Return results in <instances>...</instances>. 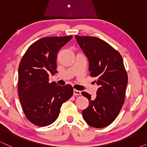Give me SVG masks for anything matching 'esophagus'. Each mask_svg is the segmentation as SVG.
<instances>
[{"mask_svg": "<svg viewBox=\"0 0 147 147\" xmlns=\"http://www.w3.org/2000/svg\"><path fill=\"white\" fill-rule=\"evenodd\" d=\"M73 94H74V95H75V96H80L81 94V92H80V91H79V90H74Z\"/></svg>", "mask_w": 147, "mask_h": 147, "instance_id": "obj_1", "label": "esophagus"}]
</instances>
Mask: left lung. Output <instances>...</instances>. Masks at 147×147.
Wrapping results in <instances>:
<instances>
[{
    "mask_svg": "<svg viewBox=\"0 0 147 147\" xmlns=\"http://www.w3.org/2000/svg\"><path fill=\"white\" fill-rule=\"evenodd\" d=\"M78 44L89 60L90 76L96 78L100 87L94 100L88 93L81 94L90 101L82 111L83 119L90 126L107 127L112 123L125 101L127 74L119 51L95 36H75Z\"/></svg>",
    "mask_w": 147,
    "mask_h": 147,
    "instance_id": "1",
    "label": "left lung"
}]
</instances>
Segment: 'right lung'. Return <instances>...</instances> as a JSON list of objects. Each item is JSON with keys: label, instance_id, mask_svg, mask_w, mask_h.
Masks as SVG:
<instances>
[{"label": "right lung", "instance_id": "right-lung-1", "mask_svg": "<svg viewBox=\"0 0 147 147\" xmlns=\"http://www.w3.org/2000/svg\"><path fill=\"white\" fill-rule=\"evenodd\" d=\"M72 36L44 37L32 43L20 61L18 95L26 118L39 127L53 123L62 104L73 95L70 85L49 82V75L57 72V54Z\"/></svg>", "mask_w": 147, "mask_h": 147}]
</instances>
